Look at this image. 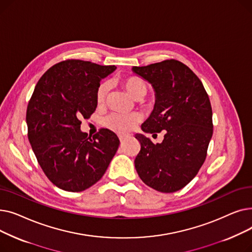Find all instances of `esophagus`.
Here are the masks:
<instances>
[{
    "label": "esophagus",
    "mask_w": 252,
    "mask_h": 252,
    "mask_svg": "<svg viewBox=\"0 0 252 252\" xmlns=\"http://www.w3.org/2000/svg\"><path fill=\"white\" fill-rule=\"evenodd\" d=\"M127 137H128V135H126V134H119L118 135V138H119V140H121V142H124Z\"/></svg>",
    "instance_id": "1"
}]
</instances>
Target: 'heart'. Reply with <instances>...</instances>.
I'll use <instances>...</instances> for the list:
<instances>
[{"instance_id":"heart-1","label":"heart","mask_w":252,"mask_h":252,"mask_svg":"<svg viewBox=\"0 0 252 252\" xmlns=\"http://www.w3.org/2000/svg\"><path fill=\"white\" fill-rule=\"evenodd\" d=\"M123 85L127 91L128 94L134 99L143 98L147 94V85L145 84L143 79L139 77H136V76L126 77L124 79ZM109 90H110V85L106 81L102 82L98 86L96 90L97 104L101 105L105 102L106 98L108 96ZM139 121H140V116L137 113H130V114L111 113L104 118V125L115 131L126 133V131H128L133 128Z\"/></svg>"}]
</instances>
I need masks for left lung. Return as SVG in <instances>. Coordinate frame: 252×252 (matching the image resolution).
Here are the masks:
<instances>
[{
  "label": "left lung",
  "instance_id": "obj_1",
  "mask_svg": "<svg viewBox=\"0 0 252 252\" xmlns=\"http://www.w3.org/2000/svg\"><path fill=\"white\" fill-rule=\"evenodd\" d=\"M134 73L151 84L154 109L144 122V133H160L156 145L143 134L135 167L141 180L156 191L171 193L189 184L202 166L213 137V110L197 75L184 63L170 59L133 66Z\"/></svg>",
  "mask_w": 252,
  "mask_h": 252
}]
</instances>
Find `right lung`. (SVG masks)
I'll list each match as a JSON object with an SVG mask.
<instances>
[{"label":"right lung","instance_id":"right-lung-1","mask_svg":"<svg viewBox=\"0 0 252 252\" xmlns=\"http://www.w3.org/2000/svg\"><path fill=\"white\" fill-rule=\"evenodd\" d=\"M114 65L66 60L52 66L37 82L26 110L29 140L47 178L58 188L81 192L105 174L119 146L113 131L88 137L81 119L97 107L96 90Z\"/></svg>","mask_w":252,"mask_h":252}]
</instances>
